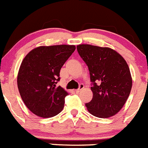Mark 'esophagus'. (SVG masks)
<instances>
[{
  "label": "esophagus",
  "instance_id": "1",
  "mask_svg": "<svg viewBox=\"0 0 148 148\" xmlns=\"http://www.w3.org/2000/svg\"><path fill=\"white\" fill-rule=\"evenodd\" d=\"M83 88H84V85H83V84H80V85H79V88L77 89V90H75V92L79 93V91H80V90H82V89H83Z\"/></svg>",
  "mask_w": 148,
  "mask_h": 148
}]
</instances>
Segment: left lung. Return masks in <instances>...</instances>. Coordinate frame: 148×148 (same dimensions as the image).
Returning a JSON list of instances; mask_svg holds the SVG:
<instances>
[{"instance_id":"8db88e82","label":"left lung","mask_w":148,"mask_h":148,"mask_svg":"<svg viewBox=\"0 0 148 148\" xmlns=\"http://www.w3.org/2000/svg\"><path fill=\"white\" fill-rule=\"evenodd\" d=\"M88 68L93 92L86 104L88 112L99 118H108L122 108L130 95L132 78L127 62L112 49L88 44L77 46Z\"/></svg>"}]
</instances>
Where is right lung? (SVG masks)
<instances>
[{
  "label": "right lung",
  "mask_w": 148,
  "mask_h": 148,
  "mask_svg": "<svg viewBox=\"0 0 148 148\" xmlns=\"http://www.w3.org/2000/svg\"><path fill=\"white\" fill-rule=\"evenodd\" d=\"M75 49L74 45L39 46L23 60L18 87L23 101L33 114L49 118L62 111L69 94L56 84L60 79L61 68Z\"/></svg>",
  "instance_id": "add662e5"
}]
</instances>
